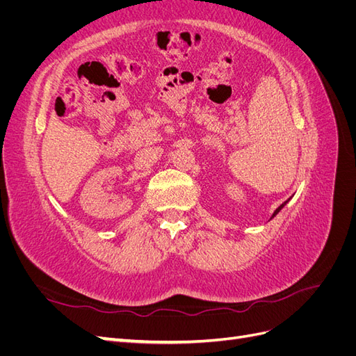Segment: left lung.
<instances>
[{"instance_id": "obj_1", "label": "left lung", "mask_w": 356, "mask_h": 356, "mask_svg": "<svg viewBox=\"0 0 356 356\" xmlns=\"http://www.w3.org/2000/svg\"><path fill=\"white\" fill-rule=\"evenodd\" d=\"M288 202H289V199H288V200H286V202H284V203H282V204H281V207H279V208H277V209H276V211H275V212H273V215H272V218H275V217H276V215H277V213H279V212H281V209H282V208H284V207H285V204H286V203H288ZM272 218H270V220H272Z\"/></svg>"}]
</instances>
